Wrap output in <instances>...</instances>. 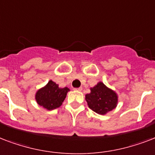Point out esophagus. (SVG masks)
<instances>
[{
  "instance_id": "obj_1",
  "label": "esophagus",
  "mask_w": 155,
  "mask_h": 155,
  "mask_svg": "<svg viewBox=\"0 0 155 155\" xmlns=\"http://www.w3.org/2000/svg\"><path fill=\"white\" fill-rule=\"evenodd\" d=\"M74 90L77 91H82V88H81V87H79V88H75Z\"/></svg>"
}]
</instances>
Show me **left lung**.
I'll return each instance as SVG.
<instances>
[{
	"mask_svg": "<svg viewBox=\"0 0 155 155\" xmlns=\"http://www.w3.org/2000/svg\"><path fill=\"white\" fill-rule=\"evenodd\" d=\"M86 100L92 111L105 115L116 107L118 97L115 91L107 88L103 82H99L91 88L90 94H86Z\"/></svg>",
	"mask_w": 155,
	"mask_h": 155,
	"instance_id": "obj_1",
	"label": "left lung"
}]
</instances>
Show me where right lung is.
I'll return each mask as SVG.
<instances>
[{"mask_svg": "<svg viewBox=\"0 0 155 155\" xmlns=\"http://www.w3.org/2000/svg\"><path fill=\"white\" fill-rule=\"evenodd\" d=\"M68 91V87L60 88L56 82L49 81L46 86L37 91L35 99L39 106L48 110H53L61 106Z\"/></svg>", "mask_w": 155, "mask_h": 155, "instance_id": "obj_1", "label": "right lung"}]
</instances>
